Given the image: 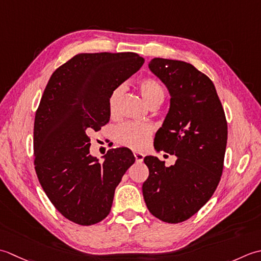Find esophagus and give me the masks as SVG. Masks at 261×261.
I'll return each instance as SVG.
<instances>
[{
  "mask_svg": "<svg viewBox=\"0 0 261 261\" xmlns=\"http://www.w3.org/2000/svg\"><path fill=\"white\" fill-rule=\"evenodd\" d=\"M134 156H135L136 162H142L143 159H144V154L140 152H134Z\"/></svg>",
  "mask_w": 261,
  "mask_h": 261,
  "instance_id": "obj_1",
  "label": "esophagus"
}]
</instances>
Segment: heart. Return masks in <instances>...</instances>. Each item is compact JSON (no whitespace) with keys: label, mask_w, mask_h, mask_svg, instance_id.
<instances>
[{"label":"heart","mask_w":261,"mask_h":261,"mask_svg":"<svg viewBox=\"0 0 261 261\" xmlns=\"http://www.w3.org/2000/svg\"><path fill=\"white\" fill-rule=\"evenodd\" d=\"M143 99L150 106L161 103L164 99V89L162 84L155 79L145 77L138 82ZM124 93V87L119 86L111 91L108 98V107L111 115H115L118 109L119 100ZM152 135V127L144 123H125L117 126L114 137L118 144L129 147L132 150H143Z\"/></svg>","instance_id":"heart-1"}]
</instances>
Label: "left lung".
Returning a JSON list of instances; mask_svg holds the SVG:
<instances>
[{"label":"left lung","mask_w":261,"mask_h":261,"mask_svg":"<svg viewBox=\"0 0 261 261\" xmlns=\"http://www.w3.org/2000/svg\"><path fill=\"white\" fill-rule=\"evenodd\" d=\"M148 67L171 95L154 147L174 154L177 161L166 167L158 158L145 156L150 173L142 190L151 214L175 224L196 214L216 190L224 167L227 123L212 80L191 64L153 58Z\"/></svg>","instance_id":"left-lung-1"}]
</instances>
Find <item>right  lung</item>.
I'll return each instance as SVG.
<instances>
[{
  "mask_svg": "<svg viewBox=\"0 0 261 261\" xmlns=\"http://www.w3.org/2000/svg\"><path fill=\"white\" fill-rule=\"evenodd\" d=\"M136 53L77 54L51 74L34 125L35 170L47 197L71 222L92 225L110 213L115 189L135 158L111 148L105 161L90 155V137L110 118L111 91L136 73Z\"/></svg>",
  "mask_w": 261,
  "mask_h": 261,
  "instance_id": "1",
  "label": "right lung"
}]
</instances>
